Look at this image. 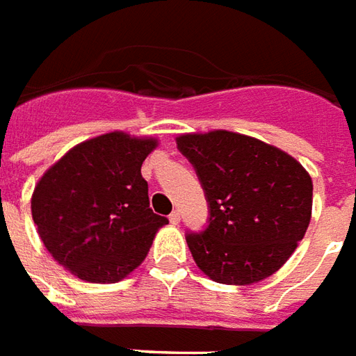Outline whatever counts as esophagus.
<instances>
[{
    "label": "esophagus",
    "instance_id": "esophagus-1",
    "mask_svg": "<svg viewBox=\"0 0 356 356\" xmlns=\"http://www.w3.org/2000/svg\"><path fill=\"white\" fill-rule=\"evenodd\" d=\"M168 220L172 224H178L180 222V213H178V211H172V213L168 214Z\"/></svg>",
    "mask_w": 356,
    "mask_h": 356
}]
</instances>
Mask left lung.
I'll return each mask as SVG.
<instances>
[{
  "label": "left lung",
  "mask_w": 356,
  "mask_h": 356,
  "mask_svg": "<svg viewBox=\"0 0 356 356\" xmlns=\"http://www.w3.org/2000/svg\"><path fill=\"white\" fill-rule=\"evenodd\" d=\"M176 143L209 203L205 230L186 234L193 261L218 284L272 276L309 228L311 176L278 147L241 134H186Z\"/></svg>",
  "instance_id": "1"
}]
</instances>
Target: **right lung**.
I'll use <instances>...</instances> for the list:
<instances>
[{"label":"right lung","mask_w":356,"mask_h":356,"mask_svg":"<svg viewBox=\"0 0 356 356\" xmlns=\"http://www.w3.org/2000/svg\"><path fill=\"white\" fill-rule=\"evenodd\" d=\"M155 140L111 132L80 143L42 176L32 218L45 249L74 276L115 284L140 266L166 216L142 176Z\"/></svg>","instance_id":"add662e5"}]
</instances>
